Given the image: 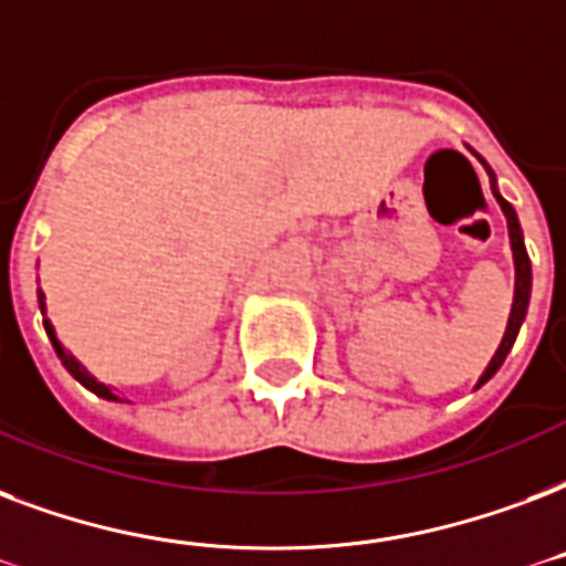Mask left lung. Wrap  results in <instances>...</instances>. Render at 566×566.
Returning <instances> with one entry per match:
<instances>
[{"label": "left lung", "instance_id": "8db88e82", "mask_svg": "<svg viewBox=\"0 0 566 566\" xmlns=\"http://www.w3.org/2000/svg\"><path fill=\"white\" fill-rule=\"evenodd\" d=\"M472 154H474V150H472ZM474 157H478V154H474ZM478 159H481V157H478ZM481 166L486 168V175H490V184H493L495 201H499L504 219H507V234H511V249H513V266H516V284H513L511 317H507V329H504L502 344H499V350H495V356H493V359H490V365H486V370H484V374H481V379H478V386H474V388L484 386L486 379L493 377L495 370L502 368V361L507 359V353H511L513 340H516V335H520V326H523L525 312H528V296H532V261H528V252H525L523 228H520L516 210H513V205H507V201H504V198L499 196V187H495L493 168L486 166L484 159H481Z\"/></svg>", "mask_w": 566, "mask_h": 566}]
</instances>
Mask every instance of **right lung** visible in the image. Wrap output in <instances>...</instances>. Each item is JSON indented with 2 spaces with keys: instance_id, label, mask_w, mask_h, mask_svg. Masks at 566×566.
Listing matches in <instances>:
<instances>
[{
  "instance_id": "add662e5",
  "label": "right lung",
  "mask_w": 566,
  "mask_h": 566,
  "mask_svg": "<svg viewBox=\"0 0 566 566\" xmlns=\"http://www.w3.org/2000/svg\"><path fill=\"white\" fill-rule=\"evenodd\" d=\"M46 312V308H43V293H41V314ZM43 329H46V335H50V340H53V347H55V353H59V359H62V365L67 370H71L73 377L80 379L82 386L88 388V391H94V395H97V398H106V400H118L115 398V395H112V388L109 386H103L101 379L97 377H92V374H88V370L82 368L80 361L73 359L71 353H64V347L62 344H59V338H55V329H53V323L50 321H43Z\"/></svg>"
}]
</instances>
